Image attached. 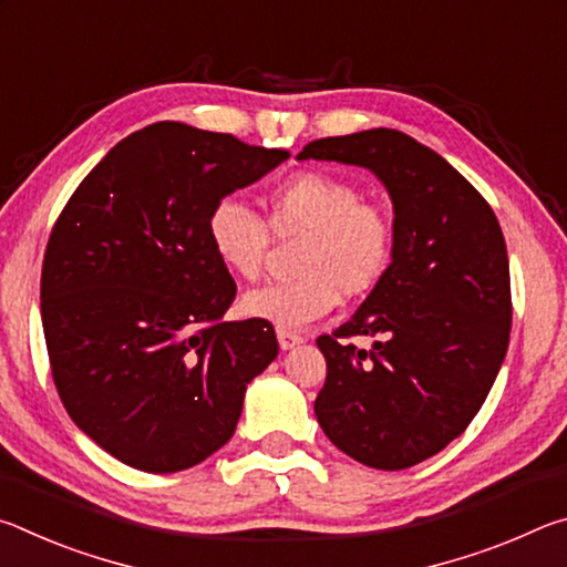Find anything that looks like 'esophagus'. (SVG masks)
<instances>
[{
	"mask_svg": "<svg viewBox=\"0 0 567 567\" xmlns=\"http://www.w3.org/2000/svg\"><path fill=\"white\" fill-rule=\"evenodd\" d=\"M277 342H280V350H292V348H297V344L302 342V338L300 334H295V332H287V330H277Z\"/></svg>",
	"mask_w": 567,
	"mask_h": 567,
	"instance_id": "1",
	"label": "esophagus"
}]
</instances>
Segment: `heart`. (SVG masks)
<instances>
[{
	"instance_id": "1",
	"label": "heart",
	"mask_w": 567,
	"mask_h": 567,
	"mask_svg": "<svg viewBox=\"0 0 567 567\" xmlns=\"http://www.w3.org/2000/svg\"><path fill=\"white\" fill-rule=\"evenodd\" d=\"M272 233H302L287 282L255 287L239 297L245 318L277 330H300L328 315L338 297L370 292L392 262L395 227L388 213L364 203L362 189L328 172H300L267 195ZM207 239L229 275L255 280L267 252V227L255 209L223 197L207 215Z\"/></svg>"
}]
</instances>
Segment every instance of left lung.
Wrapping results in <instances>:
<instances>
[{
	"label": "left lung",
	"mask_w": 567,
	"mask_h": 567,
	"mask_svg": "<svg viewBox=\"0 0 567 567\" xmlns=\"http://www.w3.org/2000/svg\"><path fill=\"white\" fill-rule=\"evenodd\" d=\"M297 159L370 169L395 215L390 270L348 322L318 338L328 380L315 415L362 465H417L463 435L505 360L513 307L503 229L445 157L398 130L315 140ZM352 333L375 337L373 350L344 346Z\"/></svg>",
	"instance_id": "obj_1"
}]
</instances>
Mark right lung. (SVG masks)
<instances>
[{"label": "right lung", "instance_id": "right-lung-1", "mask_svg": "<svg viewBox=\"0 0 567 567\" xmlns=\"http://www.w3.org/2000/svg\"><path fill=\"white\" fill-rule=\"evenodd\" d=\"M287 157L157 122L114 145L56 219L40 292L52 378L120 463L177 473L235 435L247 382L280 348L267 320L219 322L237 287L207 215Z\"/></svg>", "mask_w": 567, "mask_h": 567}]
</instances>
